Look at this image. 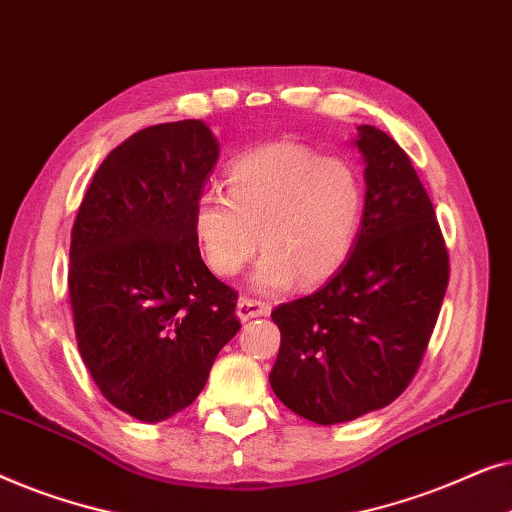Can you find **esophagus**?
Segmentation results:
<instances>
[{
  "label": "esophagus",
  "mask_w": 512,
  "mask_h": 512,
  "mask_svg": "<svg viewBox=\"0 0 512 512\" xmlns=\"http://www.w3.org/2000/svg\"><path fill=\"white\" fill-rule=\"evenodd\" d=\"M272 310L270 303H265V300H254V298H240L237 300V319L240 321H249V319H256V317H268Z\"/></svg>",
  "instance_id": "esophagus-1"
}]
</instances>
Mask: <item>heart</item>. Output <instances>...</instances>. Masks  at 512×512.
Here are the masks:
<instances>
[{
	"instance_id": "1",
	"label": "heart",
	"mask_w": 512,
	"mask_h": 512,
	"mask_svg": "<svg viewBox=\"0 0 512 512\" xmlns=\"http://www.w3.org/2000/svg\"><path fill=\"white\" fill-rule=\"evenodd\" d=\"M363 209L366 186L356 165L300 144H272L230 165L226 195H200L193 235L219 277H235L261 242L254 286L282 291L296 279L326 282L345 265Z\"/></svg>"
}]
</instances>
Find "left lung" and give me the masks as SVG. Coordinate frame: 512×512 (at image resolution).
Segmentation results:
<instances>
[{
  "mask_svg": "<svg viewBox=\"0 0 512 512\" xmlns=\"http://www.w3.org/2000/svg\"><path fill=\"white\" fill-rule=\"evenodd\" d=\"M366 209L352 254L312 296L272 310L270 387L296 415L340 424L396 401L415 377L450 282L436 212L408 153L359 125Z\"/></svg>",
  "mask_w": 512,
  "mask_h": 512,
  "instance_id": "obj_1",
  "label": "left lung"
}]
</instances>
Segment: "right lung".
Instances as JSON below:
<instances>
[{
    "label": "right lung",
    "mask_w": 512,
    "mask_h": 512,
    "mask_svg": "<svg viewBox=\"0 0 512 512\" xmlns=\"http://www.w3.org/2000/svg\"><path fill=\"white\" fill-rule=\"evenodd\" d=\"M219 160L207 123H160L104 158L72 228L69 300L81 359L114 408L163 422L235 338L237 293L202 261L193 207Z\"/></svg>",
    "instance_id": "right-lung-1"
}]
</instances>
